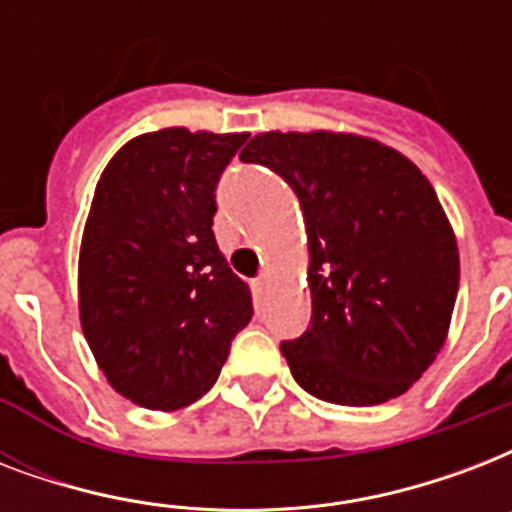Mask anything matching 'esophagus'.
<instances>
[{"instance_id":"34e87169","label":"esophagus","mask_w":512,"mask_h":512,"mask_svg":"<svg viewBox=\"0 0 512 512\" xmlns=\"http://www.w3.org/2000/svg\"><path fill=\"white\" fill-rule=\"evenodd\" d=\"M268 284H271V276H260V279L255 281V287L260 289V292H265V289H268Z\"/></svg>"}]
</instances>
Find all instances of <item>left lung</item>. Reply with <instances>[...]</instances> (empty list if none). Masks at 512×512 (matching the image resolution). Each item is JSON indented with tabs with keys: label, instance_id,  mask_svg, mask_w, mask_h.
<instances>
[{
	"label": "left lung",
	"instance_id": "8db88e82",
	"mask_svg": "<svg viewBox=\"0 0 512 512\" xmlns=\"http://www.w3.org/2000/svg\"><path fill=\"white\" fill-rule=\"evenodd\" d=\"M292 185L308 233L311 327L281 342L311 396L374 406L436 361L460 289V252L430 180L353 132H260L241 151Z\"/></svg>",
	"mask_w": 512,
	"mask_h": 512
}]
</instances>
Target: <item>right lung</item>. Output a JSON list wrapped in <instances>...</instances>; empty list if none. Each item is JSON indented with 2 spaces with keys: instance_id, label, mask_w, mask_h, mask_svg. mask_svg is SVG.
<instances>
[{
  "instance_id": "add662e5",
  "label": "right lung",
  "mask_w": 512,
  "mask_h": 512,
  "mask_svg": "<svg viewBox=\"0 0 512 512\" xmlns=\"http://www.w3.org/2000/svg\"><path fill=\"white\" fill-rule=\"evenodd\" d=\"M247 132H146L106 164L79 249V321L108 385L146 409L199 401L252 319L217 249L220 172Z\"/></svg>"
}]
</instances>
